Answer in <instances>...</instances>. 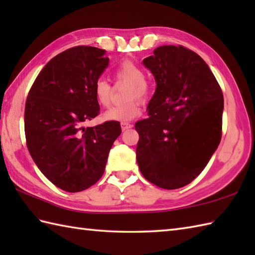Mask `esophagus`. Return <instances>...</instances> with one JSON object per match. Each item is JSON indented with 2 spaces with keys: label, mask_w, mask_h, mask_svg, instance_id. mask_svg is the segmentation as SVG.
Listing matches in <instances>:
<instances>
[{
  "label": "esophagus",
  "mask_w": 255,
  "mask_h": 255,
  "mask_svg": "<svg viewBox=\"0 0 255 255\" xmlns=\"http://www.w3.org/2000/svg\"><path fill=\"white\" fill-rule=\"evenodd\" d=\"M122 129L125 131V130H128L129 128L132 127V125L130 123H122Z\"/></svg>",
  "instance_id": "1"
}]
</instances>
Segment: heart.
Listing matches in <instances>:
<instances>
[{"mask_svg":"<svg viewBox=\"0 0 255 255\" xmlns=\"http://www.w3.org/2000/svg\"><path fill=\"white\" fill-rule=\"evenodd\" d=\"M115 78L119 82L128 83L125 94L127 102L113 106L104 114V119L111 122L126 123L132 121L141 114V106L137 100L145 101L150 94L149 84L145 81L143 70L130 60H125L116 67ZM94 95L96 101L103 107H108L112 103V86L106 80L100 79L94 84Z\"/></svg>","mask_w":255,"mask_h":255,"instance_id":"obj_1","label":"heart"}]
</instances>
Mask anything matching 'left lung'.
Masks as SVG:
<instances>
[{
    "label": "left lung",
    "mask_w": 255,
    "mask_h": 255,
    "mask_svg": "<svg viewBox=\"0 0 255 255\" xmlns=\"http://www.w3.org/2000/svg\"><path fill=\"white\" fill-rule=\"evenodd\" d=\"M143 64L156 89L139 133V170L154 185L175 189L195 180L218 148L224 95L209 67L183 46H161Z\"/></svg>",
    "instance_id": "1"
}]
</instances>
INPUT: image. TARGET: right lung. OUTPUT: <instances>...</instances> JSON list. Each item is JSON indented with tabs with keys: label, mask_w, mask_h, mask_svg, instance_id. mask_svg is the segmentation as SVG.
Returning <instances> with one entry per match:
<instances>
[{
	"label": "right lung",
	"mask_w": 255,
	"mask_h": 255,
	"mask_svg": "<svg viewBox=\"0 0 255 255\" xmlns=\"http://www.w3.org/2000/svg\"><path fill=\"white\" fill-rule=\"evenodd\" d=\"M108 62L105 50L96 47L70 48L46 64L27 96V149L42 174L69 193L100 180L122 132L119 122L83 127L100 114L94 84Z\"/></svg>",
	"instance_id": "add662e5"
}]
</instances>
